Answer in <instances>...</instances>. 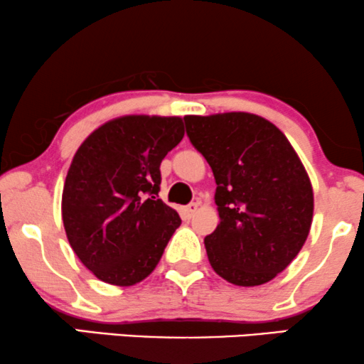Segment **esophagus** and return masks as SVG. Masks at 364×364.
Listing matches in <instances>:
<instances>
[{"mask_svg":"<svg viewBox=\"0 0 364 364\" xmlns=\"http://www.w3.org/2000/svg\"><path fill=\"white\" fill-rule=\"evenodd\" d=\"M196 210H198V203H195V201H193V203L185 206V215L188 216V218H191V216L196 213Z\"/></svg>","mask_w":364,"mask_h":364,"instance_id":"1","label":"esophagus"}]
</instances>
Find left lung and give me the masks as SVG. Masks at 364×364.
Returning <instances> with one entry per match:
<instances>
[{
	"label": "left lung",
	"instance_id": "left-lung-1",
	"mask_svg": "<svg viewBox=\"0 0 364 364\" xmlns=\"http://www.w3.org/2000/svg\"><path fill=\"white\" fill-rule=\"evenodd\" d=\"M185 124L216 181L220 223L205 238L211 267L242 287L269 282L309 235L314 195L304 164L284 132L255 114L186 116Z\"/></svg>",
	"mask_w": 364,
	"mask_h": 364
}]
</instances>
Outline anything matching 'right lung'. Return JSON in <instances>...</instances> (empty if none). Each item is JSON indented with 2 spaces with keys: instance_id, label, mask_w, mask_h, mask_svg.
I'll list each match as a JSON object with an SVG mask.
<instances>
[{
  "instance_id": "obj_1",
  "label": "right lung",
  "mask_w": 364,
  "mask_h": 364,
  "mask_svg": "<svg viewBox=\"0 0 364 364\" xmlns=\"http://www.w3.org/2000/svg\"><path fill=\"white\" fill-rule=\"evenodd\" d=\"M185 136L181 117L124 116L95 129L73 156L62 195L68 243L102 282L153 272L181 218L158 198L161 161Z\"/></svg>"
}]
</instances>
